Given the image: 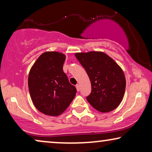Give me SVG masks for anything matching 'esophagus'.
Segmentation results:
<instances>
[{
  "label": "esophagus",
  "mask_w": 152,
  "mask_h": 152,
  "mask_svg": "<svg viewBox=\"0 0 152 152\" xmlns=\"http://www.w3.org/2000/svg\"><path fill=\"white\" fill-rule=\"evenodd\" d=\"M76 88H77V91H80V85L77 84V85H76Z\"/></svg>",
  "instance_id": "obj_1"
}]
</instances>
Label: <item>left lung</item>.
I'll use <instances>...</instances> for the list:
<instances>
[{"instance_id": "left-lung-1", "label": "left lung", "mask_w": 152, "mask_h": 152, "mask_svg": "<svg viewBox=\"0 0 152 152\" xmlns=\"http://www.w3.org/2000/svg\"><path fill=\"white\" fill-rule=\"evenodd\" d=\"M75 57L88 74L91 93L87 101L97 111L107 113L117 108L123 99L126 87L122 68L102 52L76 53Z\"/></svg>"}]
</instances>
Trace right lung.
Segmentation results:
<instances>
[{"instance_id": "add662e5", "label": "right lung", "mask_w": 152, "mask_h": 152, "mask_svg": "<svg viewBox=\"0 0 152 152\" xmlns=\"http://www.w3.org/2000/svg\"><path fill=\"white\" fill-rule=\"evenodd\" d=\"M64 54L46 52L39 56L31 68L28 88L32 102L41 113L57 116L67 109L75 97L77 89L63 70Z\"/></svg>"}]
</instances>
